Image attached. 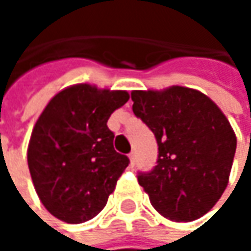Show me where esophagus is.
<instances>
[{
    "instance_id": "1",
    "label": "esophagus",
    "mask_w": 251,
    "mask_h": 251,
    "mask_svg": "<svg viewBox=\"0 0 251 251\" xmlns=\"http://www.w3.org/2000/svg\"><path fill=\"white\" fill-rule=\"evenodd\" d=\"M129 160H130V166L133 167V166H135V161H136V158H135V152H133V151L129 154Z\"/></svg>"
}]
</instances>
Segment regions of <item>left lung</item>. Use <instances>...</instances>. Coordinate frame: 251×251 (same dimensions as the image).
<instances>
[{
	"mask_svg": "<svg viewBox=\"0 0 251 251\" xmlns=\"http://www.w3.org/2000/svg\"><path fill=\"white\" fill-rule=\"evenodd\" d=\"M132 110L158 144L157 166L138 181L166 218L187 223L205 215L224 193L237 139L220 107L201 91L170 87L132 91Z\"/></svg>",
	"mask_w": 251,
	"mask_h": 251,
	"instance_id": "1",
	"label": "left lung"
}]
</instances>
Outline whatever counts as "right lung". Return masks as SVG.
<instances>
[{
  "label": "right lung",
  "instance_id": "add662e5",
  "mask_svg": "<svg viewBox=\"0 0 251 251\" xmlns=\"http://www.w3.org/2000/svg\"><path fill=\"white\" fill-rule=\"evenodd\" d=\"M126 91L78 84L58 93L33 127L27 161L34 189L58 220L81 224L107 203L129 158L113 148L110 115Z\"/></svg>",
  "mask_w": 251,
  "mask_h": 251
}]
</instances>
